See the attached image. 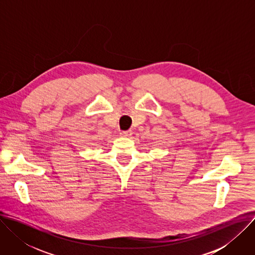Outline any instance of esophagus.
<instances>
[{
	"label": "esophagus",
	"instance_id": "1",
	"mask_svg": "<svg viewBox=\"0 0 255 255\" xmlns=\"http://www.w3.org/2000/svg\"><path fill=\"white\" fill-rule=\"evenodd\" d=\"M120 135L123 137H130L132 135V131L131 130H126V131H121Z\"/></svg>",
	"mask_w": 255,
	"mask_h": 255
}]
</instances>
